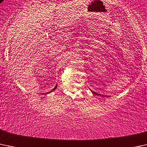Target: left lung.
I'll use <instances>...</instances> for the list:
<instances>
[{
    "label": "left lung",
    "mask_w": 147,
    "mask_h": 147,
    "mask_svg": "<svg viewBox=\"0 0 147 147\" xmlns=\"http://www.w3.org/2000/svg\"><path fill=\"white\" fill-rule=\"evenodd\" d=\"M92 93L94 94H96V95H99V96H101V94H97V93H96V92H92ZM101 96H102V95H101Z\"/></svg>",
    "instance_id": "1"
}]
</instances>
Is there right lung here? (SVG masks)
<instances>
[{
  "label": "right lung",
  "instance_id": "right-lung-1",
  "mask_svg": "<svg viewBox=\"0 0 147 147\" xmlns=\"http://www.w3.org/2000/svg\"><path fill=\"white\" fill-rule=\"evenodd\" d=\"M56 88H57V85H56V86H55V87H54V88H53V89H52V90H51V91H50V92H46V93H45V94H49V93H51V92H53V91H54V90H55V89H56Z\"/></svg>",
  "mask_w": 147,
  "mask_h": 147
}]
</instances>
